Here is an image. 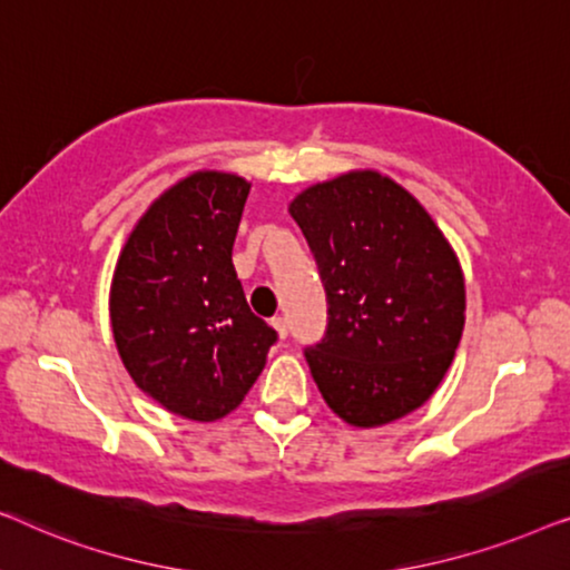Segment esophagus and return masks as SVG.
<instances>
[{
  "mask_svg": "<svg viewBox=\"0 0 570 570\" xmlns=\"http://www.w3.org/2000/svg\"><path fill=\"white\" fill-rule=\"evenodd\" d=\"M272 326H275V332L279 334V340H285L287 332H291V326H287V318H285V316H275V318H272Z\"/></svg>",
  "mask_w": 570,
  "mask_h": 570,
  "instance_id": "34e87169",
  "label": "esophagus"
}]
</instances>
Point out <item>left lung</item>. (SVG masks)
<instances>
[{
    "mask_svg": "<svg viewBox=\"0 0 570 570\" xmlns=\"http://www.w3.org/2000/svg\"><path fill=\"white\" fill-rule=\"evenodd\" d=\"M326 291V334L306 347L324 402L355 428L431 400L464 330V275L407 189L350 170L291 202Z\"/></svg>",
    "mask_w": 570,
    "mask_h": 570,
    "instance_id": "obj_1",
    "label": "left lung"
}]
</instances>
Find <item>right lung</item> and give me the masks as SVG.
<instances>
[{
    "instance_id": "right-lung-1",
    "label": "right lung",
    "mask_w": 570,
    "mask_h": 570,
    "mask_svg": "<svg viewBox=\"0 0 570 570\" xmlns=\"http://www.w3.org/2000/svg\"><path fill=\"white\" fill-rule=\"evenodd\" d=\"M248 189L220 170L181 178L139 217L114 272L111 330L124 368L155 402L199 423L244 402L277 342L233 267Z\"/></svg>"
}]
</instances>
